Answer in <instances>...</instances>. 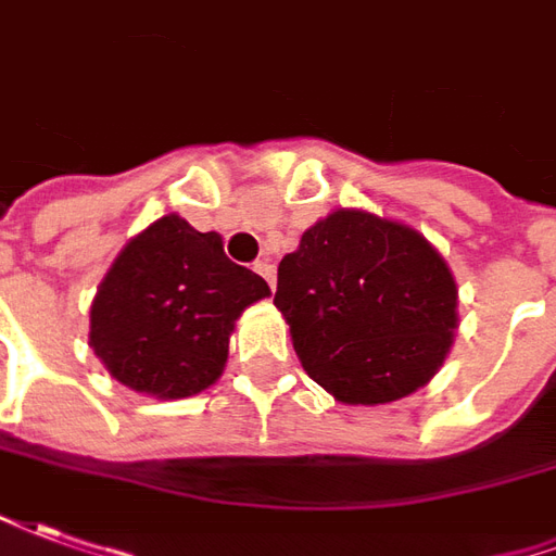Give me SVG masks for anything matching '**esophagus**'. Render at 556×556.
I'll return each mask as SVG.
<instances>
[{
  "instance_id": "obj_1",
  "label": "esophagus",
  "mask_w": 556,
  "mask_h": 556,
  "mask_svg": "<svg viewBox=\"0 0 556 556\" xmlns=\"http://www.w3.org/2000/svg\"><path fill=\"white\" fill-rule=\"evenodd\" d=\"M254 273L263 275V278H266V283H269V287L275 290V263L273 261H257L254 263Z\"/></svg>"
}]
</instances>
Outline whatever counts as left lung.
I'll return each instance as SVG.
<instances>
[{
	"mask_svg": "<svg viewBox=\"0 0 556 556\" xmlns=\"http://www.w3.org/2000/svg\"><path fill=\"white\" fill-rule=\"evenodd\" d=\"M275 307L305 372L346 406H384L439 372L459 287L424 233L340 206L278 266Z\"/></svg>",
	"mask_w": 556,
	"mask_h": 556,
	"instance_id": "8db88e82",
	"label": "left lung"
}]
</instances>
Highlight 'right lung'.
Listing matches in <instances>:
<instances>
[{"instance_id":"right-lung-1","label":"right lung","mask_w":556,"mask_h":556,"mask_svg":"<svg viewBox=\"0 0 556 556\" xmlns=\"http://www.w3.org/2000/svg\"><path fill=\"white\" fill-rule=\"evenodd\" d=\"M266 295L269 283L230 261L216 230L168 213L129 239L100 281L88 346L129 391L184 400L225 372L237 319Z\"/></svg>"}]
</instances>
